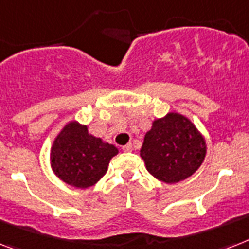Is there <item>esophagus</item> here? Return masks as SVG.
Wrapping results in <instances>:
<instances>
[{
  "mask_svg": "<svg viewBox=\"0 0 249 249\" xmlns=\"http://www.w3.org/2000/svg\"><path fill=\"white\" fill-rule=\"evenodd\" d=\"M123 149H124V152H131L133 151V145H131V143H128V144H125L123 147Z\"/></svg>",
  "mask_w": 249,
  "mask_h": 249,
  "instance_id": "obj_1",
  "label": "esophagus"
}]
</instances>
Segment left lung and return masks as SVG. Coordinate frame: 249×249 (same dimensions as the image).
Masks as SVG:
<instances>
[{"label": "left lung", "instance_id": "8db88e82", "mask_svg": "<svg viewBox=\"0 0 249 249\" xmlns=\"http://www.w3.org/2000/svg\"><path fill=\"white\" fill-rule=\"evenodd\" d=\"M206 153L205 137L191 119L167 112L153 120L139 155L153 178L174 184L192 177L205 161Z\"/></svg>", "mask_w": 249, "mask_h": 249}]
</instances>
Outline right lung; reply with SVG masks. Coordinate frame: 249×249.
Here are the masks:
<instances>
[{"label": "right lung", "mask_w": 249, "mask_h": 249, "mask_svg": "<svg viewBox=\"0 0 249 249\" xmlns=\"http://www.w3.org/2000/svg\"><path fill=\"white\" fill-rule=\"evenodd\" d=\"M119 149L88 131V126L71 120L52 143L50 165L56 177L71 187L86 189L100 181Z\"/></svg>", "instance_id": "obj_1"}]
</instances>
